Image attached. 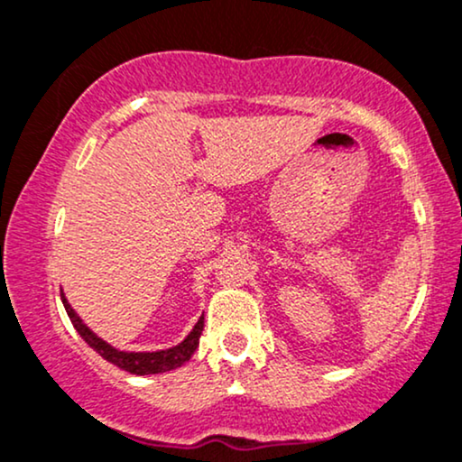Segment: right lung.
<instances>
[{
	"label": "right lung",
	"mask_w": 462,
	"mask_h": 462,
	"mask_svg": "<svg viewBox=\"0 0 462 462\" xmlns=\"http://www.w3.org/2000/svg\"><path fill=\"white\" fill-rule=\"evenodd\" d=\"M62 305L67 309L70 322H73V327L79 333V337L84 339L92 350L99 352L103 359L114 363V365L121 367V370L129 374H138V376L177 370V367H181L183 363L189 361V356H192L194 350L199 348V337L200 333H203V322H205V318L200 316L199 322L194 324V328L189 330L188 337L183 339L181 344L172 346V348L155 350V352H125V350L114 348V346L107 344V341H103L101 337H97V335L92 333L84 322H81V318L73 311V307L69 305L67 296L64 294H62Z\"/></svg>",
	"instance_id": "obj_1"
}]
</instances>
